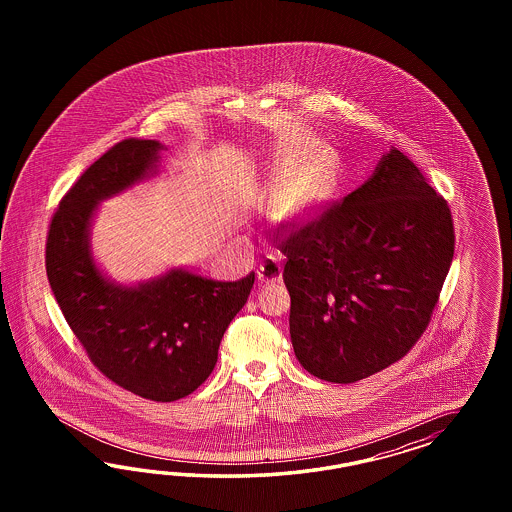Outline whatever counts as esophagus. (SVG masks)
Listing matches in <instances>:
<instances>
[{
  "label": "esophagus",
  "instance_id": "34e87169",
  "mask_svg": "<svg viewBox=\"0 0 512 512\" xmlns=\"http://www.w3.org/2000/svg\"><path fill=\"white\" fill-rule=\"evenodd\" d=\"M257 276L264 283H272V281H278L281 278V264H279L276 257H266L263 263L259 264V270H257Z\"/></svg>",
  "mask_w": 512,
  "mask_h": 512
}]
</instances>
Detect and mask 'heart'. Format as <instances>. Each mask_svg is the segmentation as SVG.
<instances>
[{"label":"heart","instance_id":"heart-1","mask_svg":"<svg viewBox=\"0 0 512 512\" xmlns=\"http://www.w3.org/2000/svg\"><path fill=\"white\" fill-rule=\"evenodd\" d=\"M334 174V163L328 152H313L296 169L291 180L279 191L281 216L306 214L328 193Z\"/></svg>","mask_w":512,"mask_h":512}]
</instances>
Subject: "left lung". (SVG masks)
Wrapping results in <instances>:
<instances>
[{
    "label": "left lung",
    "instance_id": "1",
    "mask_svg": "<svg viewBox=\"0 0 512 512\" xmlns=\"http://www.w3.org/2000/svg\"><path fill=\"white\" fill-rule=\"evenodd\" d=\"M302 368L355 383L405 357L430 325L454 255L447 201L400 150L278 242Z\"/></svg>",
    "mask_w": 512,
    "mask_h": 512
}]
</instances>
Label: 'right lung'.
Listing matches in <instances>:
<instances>
[{"label": "right lung", "instance_id": "right-lung-1", "mask_svg": "<svg viewBox=\"0 0 512 512\" xmlns=\"http://www.w3.org/2000/svg\"><path fill=\"white\" fill-rule=\"evenodd\" d=\"M157 140L125 139L101 155L63 195L48 227V283L93 366L152 402H174L214 370L221 338L248 300L255 272L214 281L171 270L139 287L105 278L90 253L99 201L155 172Z\"/></svg>", "mask_w": 512, "mask_h": 512}]
</instances>
